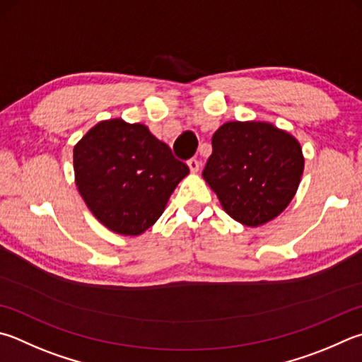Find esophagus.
Returning a JSON list of instances; mask_svg holds the SVG:
<instances>
[{
    "instance_id": "34e87169",
    "label": "esophagus",
    "mask_w": 362,
    "mask_h": 362,
    "mask_svg": "<svg viewBox=\"0 0 362 362\" xmlns=\"http://www.w3.org/2000/svg\"><path fill=\"white\" fill-rule=\"evenodd\" d=\"M187 164H188V168H189V170H192V173H198V170H199V166H201L199 161L196 160V158L188 160V161H187Z\"/></svg>"
}]
</instances>
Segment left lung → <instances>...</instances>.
I'll return each mask as SVG.
<instances>
[{"instance_id":"obj_1","label":"left lung","mask_w":362,"mask_h":362,"mask_svg":"<svg viewBox=\"0 0 362 362\" xmlns=\"http://www.w3.org/2000/svg\"><path fill=\"white\" fill-rule=\"evenodd\" d=\"M302 170V148L290 133L264 122H228L212 136L202 177L231 218L259 226L291 202Z\"/></svg>"}]
</instances>
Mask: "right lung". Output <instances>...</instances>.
<instances>
[{
  "instance_id": "add662e5",
  "label": "right lung",
  "mask_w": 362,
  "mask_h": 362,
  "mask_svg": "<svg viewBox=\"0 0 362 362\" xmlns=\"http://www.w3.org/2000/svg\"><path fill=\"white\" fill-rule=\"evenodd\" d=\"M74 173L78 193L104 226L139 235L160 218L189 169L146 124L114 118L77 142Z\"/></svg>"
}]
</instances>
